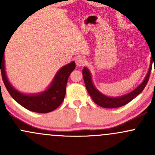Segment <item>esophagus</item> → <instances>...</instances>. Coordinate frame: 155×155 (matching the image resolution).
Here are the masks:
<instances>
[{"mask_svg": "<svg viewBox=\"0 0 155 155\" xmlns=\"http://www.w3.org/2000/svg\"><path fill=\"white\" fill-rule=\"evenodd\" d=\"M87 63L86 59L84 58L83 57H79L76 58V64L78 67H82L85 66Z\"/></svg>", "mask_w": 155, "mask_h": 155, "instance_id": "34e87169", "label": "esophagus"}]
</instances>
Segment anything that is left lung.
<instances>
[{
	"mask_svg": "<svg viewBox=\"0 0 155 155\" xmlns=\"http://www.w3.org/2000/svg\"><path fill=\"white\" fill-rule=\"evenodd\" d=\"M152 61H154V58L151 57V65H150L149 70H148L143 83L139 85L135 90L131 91L130 93L123 95V96L118 97H109L105 96L103 94H101L99 91L97 90V88L94 86L93 82H92L90 72H89V70L86 68H84L83 70H82V74H83V79L84 82H85V87H86L89 95L92 98L94 102L96 104H97L98 106H100V107L112 109V108H118L126 105L127 104L130 102L133 99H134L136 97L138 96L143 91L145 87L146 86L148 79H149L150 73H151Z\"/></svg>",
	"mask_w": 155,
	"mask_h": 155,
	"instance_id": "1",
	"label": "left lung"
}]
</instances>
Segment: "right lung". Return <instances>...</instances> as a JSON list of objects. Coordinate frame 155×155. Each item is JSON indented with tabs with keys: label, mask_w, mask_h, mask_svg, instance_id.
I'll use <instances>...</instances> for the list:
<instances>
[{
	"label": "right lung",
	"mask_w": 155,
	"mask_h": 155,
	"mask_svg": "<svg viewBox=\"0 0 155 155\" xmlns=\"http://www.w3.org/2000/svg\"><path fill=\"white\" fill-rule=\"evenodd\" d=\"M4 51L2 54H0V73L6 88L18 104L30 111L39 113L51 112L62 104L66 94L69 76L76 68L74 61L68 64L58 70L52 83L47 90L39 94L27 95L15 90L8 82L4 68Z\"/></svg>",
	"instance_id": "right-lung-1"
}]
</instances>
